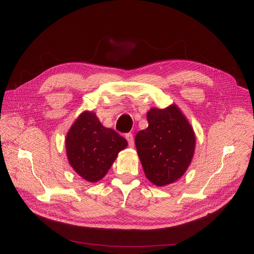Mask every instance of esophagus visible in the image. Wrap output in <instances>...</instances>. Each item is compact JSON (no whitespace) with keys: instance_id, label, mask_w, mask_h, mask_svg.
<instances>
[{"instance_id":"esophagus-1","label":"esophagus","mask_w":254,"mask_h":254,"mask_svg":"<svg viewBox=\"0 0 254 254\" xmlns=\"http://www.w3.org/2000/svg\"><path fill=\"white\" fill-rule=\"evenodd\" d=\"M126 139L127 140L128 145L130 146V148H133V146H134V138H133V135L130 134V133H127V134L126 135Z\"/></svg>"}]
</instances>
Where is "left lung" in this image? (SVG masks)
<instances>
[{
  "label": "left lung",
  "mask_w": 254,
  "mask_h": 254,
  "mask_svg": "<svg viewBox=\"0 0 254 254\" xmlns=\"http://www.w3.org/2000/svg\"><path fill=\"white\" fill-rule=\"evenodd\" d=\"M149 126L139 130L135 144L146 178L163 187L181 178L190 166L195 150V134L175 104L151 109Z\"/></svg>",
  "instance_id": "left-lung-1"
}]
</instances>
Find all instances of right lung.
I'll return each mask as SVG.
<instances>
[{
  "instance_id": "obj_1",
  "label": "right lung",
  "mask_w": 254,
  "mask_h": 254,
  "mask_svg": "<svg viewBox=\"0 0 254 254\" xmlns=\"http://www.w3.org/2000/svg\"><path fill=\"white\" fill-rule=\"evenodd\" d=\"M127 145L124 137L103 127L96 114L87 111L73 122L65 139L71 168L89 183L101 181Z\"/></svg>"
}]
</instances>
